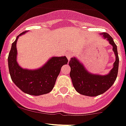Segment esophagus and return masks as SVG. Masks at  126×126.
Masks as SVG:
<instances>
[{"label":"esophagus","mask_w":126,"mask_h":126,"mask_svg":"<svg viewBox=\"0 0 126 126\" xmlns=\"http://www.w3.org/2000/svg\"><path fill=\"white\" fill-rule=\"evenodd\" d=\"M72 57H73V54H72L71 53H70V52H68V53H66V57L67 58H68V61L70 60V58H71Z\"/></svg>","instance_id":"34e87169"}]
</instances>
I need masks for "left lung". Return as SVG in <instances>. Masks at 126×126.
I'll return each instance as SVG.
<instances>
[{
    "label": "left lung",
    "instance_id": "1",
    "mask_svg": "<svg viewBox=\"0 0 126 126\" xmlns=\"http://www.w3.org/2000/svg\"><path fill=\"white\" fill-rule=\"evenodd\" d=\"M100 35L113 46V51L116 57L113 68L108 74L101 75L91 73L76 57L71 58L69 62L71 68L69 75L73 86L78 93L84 95L95 97L103 94L113 85L118 76L119 60L116 45L108 34L103 32Z\"/></svg>",
    "mask_w": 126,
    "mask_h": 126
}]
</instances>
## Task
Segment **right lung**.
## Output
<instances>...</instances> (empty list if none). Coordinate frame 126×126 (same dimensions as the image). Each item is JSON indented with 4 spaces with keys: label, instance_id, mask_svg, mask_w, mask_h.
Instances as JSON below:
<instances>
[{
    "label": "right lung",
    "instance_id": "1",
    "mask_svg": "<svg viewBox=\"0 0 126 126\" xmlns=\"http://www.w3.org/2000/svg\"><path fill=\"white\" fill-rule=\"evenodd\" d=\"M27 32L18 35L12 44L8 57L11 79L21 90L27 94L38 96L48 94L53 89L62 67L68 63V59L65 56L52 57L37 69L21 68L17 62L16 42L19 36Z\"/></svg>",
    "mask_w": 126,
    "mask_h": 126
}]
</instances>
